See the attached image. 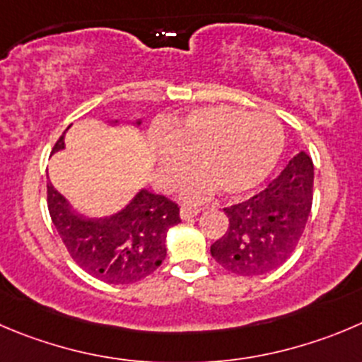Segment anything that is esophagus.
I'll use <instances>...</instances> for the list:
<instances>
[{
    "label": "esophagus",
    "instance_id": "34e87169",
    "mask_svg": "<svg viewBox=\"0 0 362 362\" xmlns=\"http://www.w3.org/2000/svg\"><path fill=\"white\" fill-rule=\"evenodd\" d=\"M179 213H181V218H183V220H190V218H194V216H197L199 213H201V209L190 208V206H183Z\"/></svg>",
    "mask_w": 362,
    "mask_h": 362
}]
</instances>
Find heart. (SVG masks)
Here are the masks:
<instances>
[{
  "mask_svg": "<svg viewBox=\"0 0 362 362\" xmlns=\"http://www.w3.org/2000/svg\"><path fill=\"white\" fill-rule=\"evenodd\" d=\"M281 124L267 113L235 106H204L167 124L154 139L158 174L172 188L190 168L201 170L183 183L185 199L202 201L216 187L226 195H243L259 187L282 151Z\"/></svg>",
  "mask_w": 362,
  "mask_h": 362,
  "instance_id": "obj_1",
  "label": "heart"
}]
</instances>
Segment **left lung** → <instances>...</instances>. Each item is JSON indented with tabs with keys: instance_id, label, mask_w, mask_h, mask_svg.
Returning <instances> with one entry per match:
<instances>
[{
	"instance_id": "left-lung-1",
	"label": "left lung",
	"mask_w": 362,
	"mask_h": 362,
	"mask_svg": "<svg viewBox=\"0 0 362 362\" xmlns=\"http://www.w3.org/2000/svg\"><path fill=\"white\" fill-rule=\"evenodd\" d=\"M313 160L300 151L263 192L223 208L229 227L211 256L236 275L267 274L297 249L313 204Z\"/></svg>"
}]
</instances>
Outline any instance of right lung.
<instances>
[{
  "mask_svg": "<svg viewBox=\"0 0 362 362\" xmlns=\"http://www.w3.org/2000/svg\"><path fill=\"white\" fill-rule=\"evenodd\" d=\"M64 135L53 153L65 147ZM47 209L72 259L110 284H132L153 274L167 256V230L181 222L179 206L149 190H140L115 215L87 218L47 183Z\"/></svg>",
  "mask_w": 362,
  "mask_h": 362,
  "instance_id": "right-lung-1",
  "label": "right lung"
}]
</instances>
